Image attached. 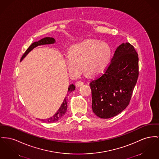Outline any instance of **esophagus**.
I'll use <instances>...</instances> for the list:
<instances>
[{"label":"esophagus","instance_id":"esophagus-1","mask_svg":"<svg viewBox=\"0 0 159 159\" xmlns=\"http://www.w3.org/2000/svg\"><path fill=\"white\" fill-rule=\"evenodd\" d=\"M84 84V83L83 82H82V81H78V82H77L75 83V86H76L77 87H80V86H81L82 85H83Z\"/></svg>","mask_w":159,"mask_h":159}]
</instances>
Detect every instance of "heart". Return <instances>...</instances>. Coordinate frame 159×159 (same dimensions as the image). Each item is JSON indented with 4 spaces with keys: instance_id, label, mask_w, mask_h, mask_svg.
Instances as JSON below:
<instances>
[{
    "instance_id": "1",
    "label": "heart",
    "mask_w": 159,
    "mask_h": 159,
    "mask_svg": "<svg viewBox=\"0 0 159 159\" xmlns=\"http://www.w3.org/2000/svg\"><path fill=\"white\" fill-rule=\"evenodd\" d=\"M112 56L109 46L96 39H88L73 46L64 55L70 75L76 77L83 70L91 75L102 73L109 65Z\"/></svg>"
}]
</instances>
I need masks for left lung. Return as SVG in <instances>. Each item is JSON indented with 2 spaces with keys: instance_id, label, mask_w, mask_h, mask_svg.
<instances>
[{
  "instance_id": "1",
  "label": "left lung",
  "mask_w": 159,
  "mask_h": 159,
  "mask_svg": "<svg viewBox=\"0 0 159 159\" xmlns=\"http://www.w3.org/2000/svg\"><path fill=\"white\" fill-rule=\"evenodd\" d=\"M138 62L134 47L122 43L105 72L90 82L92 109L97 116L110 118L127 107L138 78Z\"/></svg>"
}]
</instances>
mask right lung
Wrapping results in <instances>:
<instances>
[{"label":"right lung","mask_w":159,"mask_h":159,"mask_svg":"<svg viewBox=\"0 0 159 159\" xmlns=\"http://www.w3.org/2000/svg\"><path fill=\"white\" fill-rule=\"evenodd\" d=\"M55 43H56L55 39L52 37L44 38L40 39L38 41L34 42L26 50V51L25 52L24 55L21 57V59L20 61H21L26 56H27V55L30 51H32L34 48L37 47L38 46L46 45V44H54ZM75 84H70L68 87V89L67 96L68 95L69 93L75 90ZM67 100H68V98H67V97H66V98L64 100V102L61 105V106L59 108V109L57 110V111L52 117L46 119V120H41L42 121L45 122H47V123H52V122L57 121L59 120H60L66 114V110H67Z\"/></svg>","instance_id":"obj_1"}]
</instances>
